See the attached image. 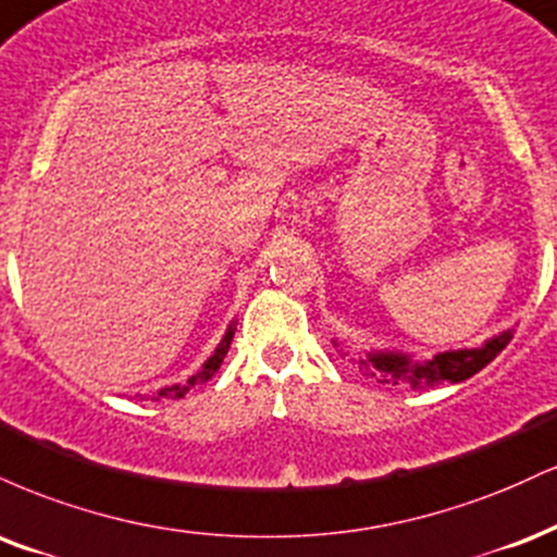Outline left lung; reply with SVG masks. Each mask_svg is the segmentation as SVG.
I'll return each instance as SVG.
<instances>
[{"mask_svg":"<svg viewBox=\"0 0 557 557\" xmlns=\"http://www.w3.org/2000/svg\"><path fill=\"white\" fill-rule=\"evenodd\" d=\"M513 338V329L500 331L498 336L487 338L482 346L474 349H450L441 351L433 359H417L407 351H368L364 357L357 359V368L364 375L375 377L377 383L388 385H407L411 391L422 388H435L441 383H461L467 377H472L480 372L485 364L493 362L495 357L506 349L508 342ZM333 346H338L333 342Z\"/></svg>","mask_w":557,"mask_h":557,"instance_id":"1","label":"left lung"}]
</instances>
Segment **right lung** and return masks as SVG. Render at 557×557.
I'll return each instance as SVG.
<instances>
[{
	"mask_svg": "<svg viewBox=\"0 0 557 557\" xmlns=\"http://www.w3.org/2000/svg\"><path fill=\"white\" fill-rule=\"evenodd\" d=\"M234 331H237V323H228V329H226V333H224V338H221L219 342V346H215V351L211 357L206 359V362H202V368L195 372L193 377H187V383H180V385H172V388H161L159 391V396L156 398H161V396H166V398H182L187 394L189 388H195V385H202V383H208L211 381V377L215 375V370L221 368V362H224V357H226V351H228V346H232V338H234Z\"/></svg>",
	"mask_w": 557,
	"mask_h": 557,
	"instance_id": "right-lung-1",
	"label": "right lung"
}]
</instances>
